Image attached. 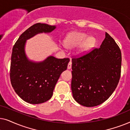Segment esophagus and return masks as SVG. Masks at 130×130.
I'll return each instance as SVG.
<instances>
[{
    "instance_id": "esophagus-1",
    "label": "esophagus",
    "mask_w": 130,
    "mask_h": 130,
    "mask_svg": "<svg viewBox=\"0 0 130 130\" xmlns=\"http://www.w3.org/2000/svg\"><path fill=\"white\" fill-rule=\"evenodd\" d=\"M72 61H70L68 64V66H67V69H70L72 68Z\"/></svg>"
}]
</instances>
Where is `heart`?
Masks as SVG:
<instances>
[{
    "label": "heart",
    "mask_w": 130,
    "mask_h": 130,
    "mask_svg": "<svg viewBox=\"0 0 130 130\" xmlns=\"http://www.w3.org/2000/svg\"><path fill=\"white\" fill-rule=\"evenodd\" d=\"M64 44L66 47L69 48L79 45L77 49V54L82 56L95 47L96 44V40L94 37H88L85 33L73 32L67 35L64 41Z\"/></svg>",
    "instance_id": "obj_1"
}]
</instances>
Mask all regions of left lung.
Returning a JSON list of instances; mask_svg holds the SVG:
<instances>
[{"label":"left lung","instance_id":"1","mask_svg":"<svg viewBox=\"0 0 130 130\" xmlns=\"http://www.w3.org/2000/svg\"><path fill=\"white\" fill-rule=\"evenodd\" d=\"M71 88L76 102L86 107L99 105L109 98L120 80L121 53L105 32L99 48L72 59Z\"/></svg>","mask_w":130,"mask_h":130}]
</instances>
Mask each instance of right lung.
<instances>
[{
	"instance_id": "1",
	"label": "right lung",
	"mask_w": 130,
	"mask_h": 130,
	"mask_svg": "<svg viewBox=\"0 0 130 130\" xmlns=\"http://www.w3.org/2000/svg\"><path fill=\"white\" fill-rule=\"evenodd\" d=\"M56 28L55 25L34 24L21 35L13 47L10 82L18 95L29 104H42L52 97L54 87L70 61L69 58L58 59L52 56L34 61L26 56V40L38 34L50 33Z\"/></svg>"
}]
</instances>
